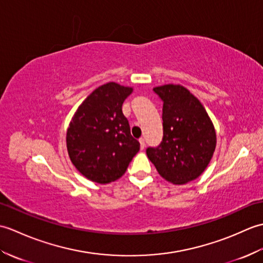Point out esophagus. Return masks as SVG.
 Listing matches in <instances>:
<instances>
[{
  "label": "esophagus",
  "mask_w": 263,
  "mask_h": 263,
  "mask_svg": "<svg viewBox=\"0 0 263 263\" xmlns=\"http://www.w3.org/2000/svg\"><path fill=\"white\" fill-rule=\"evenodd\" d=\"M139 142H140V148L143 149L144 146H146V143H144V139L140 138V139H139Z\"/></svg>",
  "instance_id": "1"
}]
</instances>
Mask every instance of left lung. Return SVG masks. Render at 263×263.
Wrapping results in <instances>:
<instances>
[{
	"instance_id": "8db88e82",
	"label": "left lung",
	"mask_w": 263,
	"mask_h": 263,
	"mask_svg": "<svg viewBox=\"0 0 263 263\" xmlns=\"http://www.w3.org/2000/svg\"><path fill=\"white\" fill-rule=\"evenodd\" d=\"M163 100V141L147 148V156L161 177L173 184L198 178L216 148V131L200 100L180 85L154 88Z\"/></svg>"
}]
</instances>
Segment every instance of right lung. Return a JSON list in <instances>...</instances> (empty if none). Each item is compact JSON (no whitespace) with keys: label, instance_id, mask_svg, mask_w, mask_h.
Returning a JSON list of instances; mask_svg holds the SVG:
<instances>
[{"label":"right lung","instance_id":"1","mask_svg":"<svg viewBox=\"0 0 263 263\" xmlns=\"http://www.w3.org/2000/svg\"><path fill=\"white\" fill-rule=\"evenodd\" d=\"M132 91L119 83H106L95 89L72 117L66 148L72 164L88 180L99 184L116 181L140 149L122 111Z\"/></svg>","mask_w":263,"mask_h":263}]
</instances>
